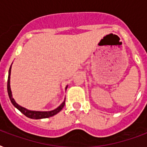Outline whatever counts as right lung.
Here are the masks:
<instances>
[{
	"label": "right lung",
	"mask_w": 147,
	"mask_h": 147,
	"mask_svg": "<svg viewBox=\"0 0 147 147\" xmlns=\"http://www.w3.org/2000/svg\"><path fill=\"white\" fill-rule=\"evenodd\" d=\"M10 69H11V66H10V69H9V75H8V79H7V92L8 95H9V98H10V100L11 101V103L13 104V105L15 107H17V109L19 110L21 112L22 114H24V115L29 118L31 119H42V118H47V117H49L54 116L55 114H56L57 113L61 111V110L63 108V107L65 106V100L62 102V104L60 105L59 107H58L56 109L53 110V111H29V110L24 108V107L20 106L16 103V101L14 100V99L12 97V93H11V91H10ZM67 88V87H66Z\"/></svg>",
	"instance_id": "obj_1"
}]
</instances>
